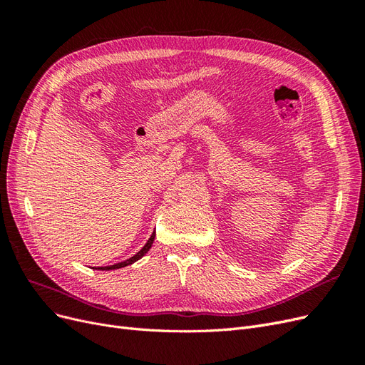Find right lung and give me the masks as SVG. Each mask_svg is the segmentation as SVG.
Segmentation results:
<instances>
[{
	"instance_id": "right-lung-1",
	"label": "right lung",
	"mask_w": 365,
	"mask_h": 365,
	"mask_svg": "<svg viewBox=\"0 0 365 365\" xmlns=\"http://www.w3.org/2000/svg\"><path fill=\"white\" fill-rule=\"evenodd\" d=\"M153 239H155V231H153L152 233V236L149 237V240L146 242V245L143 247L135 256H132L130 259H128V260H125V262H120V263H115V264H111V267H101L98 269L101 271H109V269H118V268H123V267H128V264H130V263H134V262H137L138 259H141L143 256H145V254L150 250V247H152V244H153ZM97 269V268H96Z\"/></svg>"
}]
</instances>
